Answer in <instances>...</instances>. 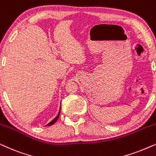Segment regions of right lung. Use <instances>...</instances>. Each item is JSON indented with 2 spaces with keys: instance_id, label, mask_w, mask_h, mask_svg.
<instances>
[{
  "instance_id": "obj_1",
  "label": "right lung",
  "mask_w": 156,
  "mask_h": 156,
  "mask_svg": "<svg viewBox=\"0 0 156 156\" xmlns=\"http://www.w3.org/2000/svg\"><path fill=\"white\" fill-rule=\"evenodd\" d=\"M59 114H60V109H59V114H57V116L56 117H55V118L54 119H53V120H52V121H51V122H50V123H48V125H46V126H51V125L54 124V123H55V122H56V121H57V119H58V118H59Z\"/></svg>"
}]
</instances>
